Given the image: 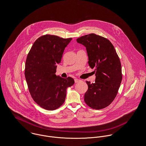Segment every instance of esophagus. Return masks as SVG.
<instances>
[{"mask_svg":"<svg viewBox=\"0 0 146 146\" xmlns=\"http://www.w3.org/2000/svg\"><path fill=\"white\" fill-rule=\"evenodd\" d=\"M80 79H74V82H75V83H78L79 82H80Z\"/></svg>","mask_w":146,"mask_h":146,"instance_id":"34e87169","label":"esophagus"}]
</instances>
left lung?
<instances>
[{
	"instance_id": "1",
	"label": "left lung",
	"mask_w": 146,
	"mask_h": 146,
	"mask_svg": "<svg viewBox=\"0 0 146 146\" xmlns=\"http://www.w3.org/2000/svg\"><path fill=\"white\" fill-rule=\"evenodd\" d=\"M77 42L86 48L89 66L96 73L94 83L86 81L88 89L84 102L93 109L104 108L115 98L122 82L119 58L112 43L100 35L87 34L78 38Z\"/></svg>"
}]
</instances>
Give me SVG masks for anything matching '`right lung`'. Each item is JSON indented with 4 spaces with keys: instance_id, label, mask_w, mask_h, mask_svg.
<instances>
[{
    "instance_id": "1",
    "label": "right lung",
    "mask_w": 146,
    "mask_h": 146,
    "mask_svg": "<svg viewBox=\"0 0 146 146\" xmlns=\"http://www.w3.org/2000/svg\"><path fill=\"white\" fill-rule=\"evenodd\" d=\"M72 38L46 34L32 45L25 62V77L30 94L42 108L53 111L64 102L68 87L74 84L71 77L56 75L65 48Z\"/></svg>"
}]
</instances>
